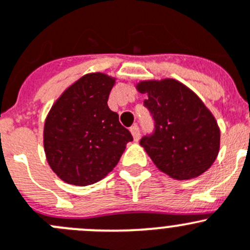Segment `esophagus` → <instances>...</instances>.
Returning <instances> with one entry per match:
<instances>
[{
    "label": "esophagus",
    "instance_id": "esophagus-1",
    "mask_svg": "<svg viewBox=\"0 0 250 250\" xmlns=\"http://www.w3.org/2000/svg\"><path fill=\"white\" fill-rule=\"evenodd\" d=\"M130 131H131V135H132V137H134L135 141H137L139 139H140V129H139V126H137V125L131 126Z\"/></svg>",
    "mask_w": 250,
    "mask_h": 250
}]
</instances>
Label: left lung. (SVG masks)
Here are the masks:
<instances>
[{
    "instance_id": "left-lung-1",
    "label": "left lung",
    "mask_w": 250,
    "mask_h": 250,
    "mask_svg": "<svg viewBox=\"0 0 250 250\" xmlns=\"http://www.w3.org/2000/svg\"><path fill=\"white\" fill-rule=\"evenodd\" d=\"M136 89L147 94L144 105L155 120V131L144 136L140 145L157 168L176 180L206 172L218 156L221 131L202 100L170 78L143 80Z\"/></svg>"
}]
</instances>
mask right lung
I'll return each mask as SVG.
<instances>
[{"mask_svg":"<svg viewBox=\"0 0 250 250\" xmlns=\"http://www.w3.org/2000/svg\"><path fill=\"white\" fill-rule=\"evenodd\" d=\"M115 78L89 73L62 93L44 121L43 145L50 168L64 182L88 186L118 165L132 141L107 99Z\"/></svg>","mask_w":250,"mask_h":250,"instance_id":"1","label":"right lung"}]
</instances>
